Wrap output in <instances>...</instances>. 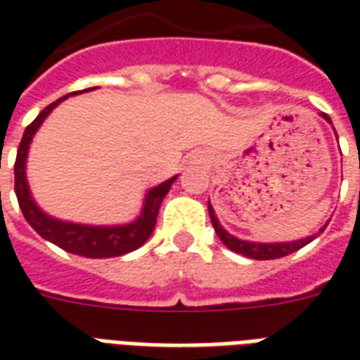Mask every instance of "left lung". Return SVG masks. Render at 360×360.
I'll return each instance as SVG.
<instances>
[{
    "instance_id": "obj_1",
    "label": "left lung",
    "mask_w": 360,
    "mask_h": 360,
    "mask_svg": "<svg viewBox=\"0 0 360 360\" xmlns=\"http://www.w3.org/2000/svg\"><path fill=\"white\" fill-rule=\"evenodd\" d=\"M90 90L96 89L82 90V92H90ZM82 92L67 94L56 100L53 103H50L25 129L19 150H17V160H15V195H17L20 212H22L25 219L30 224V227L34 229L36 233L40 235L42 239H46V241L53 243V245H58L59 249L67 250L71 255H79V257H121V255H127L131 250H136L148 241V237L154 231V226H156L160 204L164 200V196L169 193L175 177L164 181L160 185H154V187H150L144 193L142 208L136 214V218L131 219V221H125V224H108V226L79 224V221H69V219L51 216V214L44 210L40 204L36 202L27 179L28 150H30V144H32V139L38 133V129L42 127L46 117L58 108L59 103L65 102L69 96L82 94Z\"/></svg>"
}]
</instances>
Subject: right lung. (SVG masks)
<instances>
[{"mask_svg": "<svg viewBox=\"0 0 360 360\" xmlns=\"http://www.w3.org/2000/svg\"><path fill=\"white\" fill-rule=\"evenodd\" d=\"M328 123H332L330 119H326ZM214 212V210H212ZM210 218L212 224H214V229L216 233L221 239V243L226 245L227 249H231L237 255H243L247 258H255V260H271V258H281L285 255H291L295 250H299L301 247H304L307 243L310 241V237L307 239H299V241H289V243H252V241H243L239 237H233V235L226 231L224 227L219 226L216 214H212Z\"/></svg>", "mask_w": 360, "mask_h": 360, "instance_id": "obj_1", "label": "right lung"}]
</instances>
